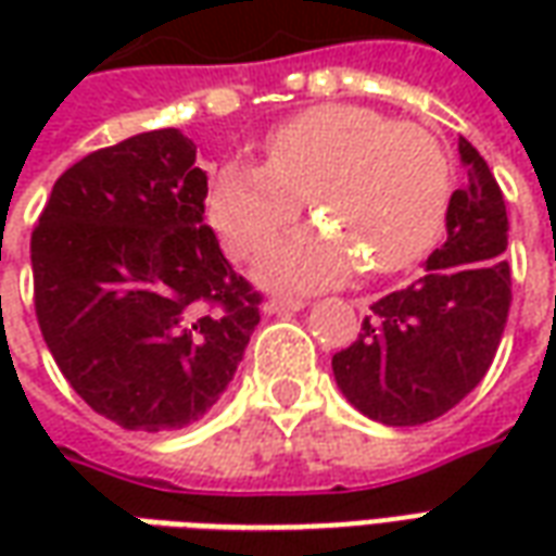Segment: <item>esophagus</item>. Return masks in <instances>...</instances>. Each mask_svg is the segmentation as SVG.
<instances>
[{"instance_id": "obj_1", "label": "esophagus", "mask_w": 556, "mask_h": 556, "mask_svg": "<svg viewBox=\"0 0 556 556\" xmlns=\"http://www.w3.org/2000/svg\"><path fill=\"white\" fill-rule=\"evenodd\" d=\"M303 306H306V303L298 301V298H270V301H265V306H262V309H265L267 315L270 313H301Z\"/></svg>"}]
</instances>
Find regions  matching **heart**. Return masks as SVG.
<instances>
[{"instance_id":"1","label":"heart","mask_w":556,"mask_h":556,"mask_svg":"<svg viewBox=\"0 0 556 556\" xmlns=\"http://www.w3.org/2000/svg\"><path fill=\"white\" fill-rule=\"evenodd\" d=\"M450 195V163L426 127L357 103L294 115L265 142V163L231 160L207 190V219L238 258L286 229L309 199L325 226L262 250L255 274L279 289H325L361 262L393 274L429 250Z\"/></svg>"}]
</instances>
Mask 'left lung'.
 Returning <instances> with one entry per match:
<instances>
[{
	"instance_id": "8db88e82",
	"label": "left lung",
	"mask_w": 556,
	"mask_h": 556,
	"mask_svg": "<svg viewBox=\"0 0 556 556\" xmlns=\"http://www.w3.org/2000/svg\"><path fill=\"white\" fill-rule=\"evenodd\" d=\"M458 154L467 181L450 195L446 243L414 286L372 303L354 345L333 354L342 396L384 426H422L455 408L489 372L509 315L503 193L465 137Z\"/></svg>"
}]
</instances>
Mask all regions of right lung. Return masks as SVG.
<instances>
[{
  "label": "right lung",
  "instance_id": "add662e5",
  "mask_svg": "<svg viewBox=\"0 0 556 556\" xmlns=\"http://www.w3.org/2000/svg\"><path fill=\"white\" fill-rule=\"evenodd\" d=\"M207 175L175 127L74 163L31 231L35 313L91 410L178 431L217 405L258 325V291L205 226Z\"/></svg>",
  "mask_w": 556,
  "mask_h": 556
}]
</instances>
